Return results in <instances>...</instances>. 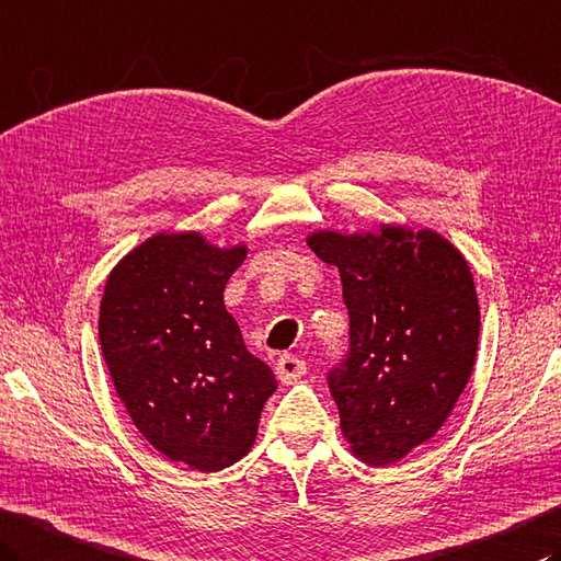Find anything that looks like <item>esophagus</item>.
<instances>
[{"label":"esophagus","mask_w":561,"mask_h":561,"mask_svg":"<svg viewBox=\"0 0 561 561\" xmlns=\"http://www.w3.org/2000/svg\"><path fill=\"white\" fill-rule=\"evenodd\" d=\"M274 369H277V379L282 383H294L296 379H301L306 375V362L294 355H282Z\"/></svg>","instance_id":"34e87169"}]
</instances>
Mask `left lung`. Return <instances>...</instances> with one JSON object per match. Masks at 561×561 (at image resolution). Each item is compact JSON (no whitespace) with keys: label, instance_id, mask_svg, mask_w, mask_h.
Here are the masks:
<instances>
[{"label":"left lung","instance_id":"1","mask_svg":"<svg viewBox=\"0 0 561 561\" xmlns=\"http://www.w3.org/2000/svg\"><path fill=\"white\" fill-rule=\"evenodd\" d=\"M306 243L343 282L350 355L328 375L340 431L371 467L399 462L449 419L477 359L469 262L431 228L316 230Z\"/></svg>","mask_w":561,"mask_h":561}]
</instances>
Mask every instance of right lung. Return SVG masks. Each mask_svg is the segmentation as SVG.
<instances>
[{
  "label": "right lung",
  "mask_w": 561,
  "mask_h": 561,
  "mask_svg": "<svg viewBox=\"0 0 561 561\" xmlns=\"http://www.w3.org/2000/svg\"><path fill=\"white\" fill-rule=\"evenodd\" d=\"M248 255L196 233H156L121 257L99 306V343L116 397L172 462L221 471L255 445L277 389L248 353L224 289Z\"/></svg>",
  "instance_id": "1"
}]
</instances>
